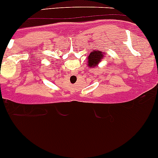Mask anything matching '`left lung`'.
<instances>
[{
    "label": "left lung",
    "instance_id": "8db88e82",
    "mask_svg": "<svg viewBox=\"0 0 158 158\" xmlns=\"http://www.w3.org/2000/svg\"><path fill=\"white\" fill-rule=\"evenodd\" d=\"M105 55L106 52H102L99 50H93L88 56V60H87L88 66L89 68H95L98 66V65L105 58Z\"/></svg>",
    "mask_w": 158,
    "mask_h": 158
}]
</instances>
